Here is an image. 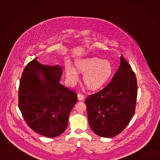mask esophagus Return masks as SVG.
<instances>
[{
  "label": "esophagus",
  "mask_w": 160,
  "mask_h": 160,
  "mask_svg": "<svg viewBox=\"0 0 160 160\" xmlns=\"http://www.w3.org/2000/svg\"><path fill=\"white\" fill-rule=\"evenodd\" d=\"M77 98H78V101H82V100L83 99L84 97H83V96L81 93H79V94H78V95H77Z\"/></svg>",
  "instance_id": "obj_1"
}]
</instances>
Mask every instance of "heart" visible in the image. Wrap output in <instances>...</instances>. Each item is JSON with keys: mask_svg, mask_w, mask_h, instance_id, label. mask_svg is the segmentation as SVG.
Wrapping results in <instances>:
<instances>
[{"mask_svg": "<svg viewBox=\"0 0 160 160\" xmlns=\"http://www.w3.org/2000/svg\"><path fill=\"white\" fill-rule=\"evenodd\" d=\"M76 67L80 73L84 74V83L92 90L102 88L109 80L113 72L112 64L109 61L96 57L79 60L76 62ZM65 73L70 83L75 84L78 82V73L74 68L66 66Z\"/></svg>", "mask_w": 160, "mask_h": 160, "instance_id": "obj_1", "label": "heart"}]
</instances>
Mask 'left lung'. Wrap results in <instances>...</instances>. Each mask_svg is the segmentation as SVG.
<instances>
[{
	"label": "left lung",
	"instance_id": "1",
	"mask_svg": "<svg viewBox=\"0 0 160 160\" xmlns=\"http://www.w3.org/2000/svg\"><path fill=\"white\" fill-rule=\"evenodd\" d=\"M138 83L130 65L120 57V65L111 81L85 102L90 128L102 138H112L127 126L135 110Z\"/></svg>",
	"mask_w": 160,
	"mask_h": 160
}]
</instances>
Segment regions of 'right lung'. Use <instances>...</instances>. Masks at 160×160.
<instances>
[{
	"instance_id": "1",
	"label": "right lung",
	"mask_w": 160,
	"mask_h": 160,
	"mask_svg": "<svg viewBox=\"0 0 160 160\" xmlns=\"http://www.w3.org/2000/svg\"><path fill=\"white\" fill-rule=\"evenodd\" d=\"M30 61L22 73L18 104L22 117L35 132L48 138L62 133L77 102L76 92L59 83L62 67Z\"/></svg>"
}]
</instances>
